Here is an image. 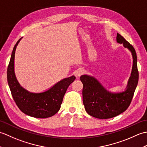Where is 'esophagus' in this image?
I'll return each mask as SVG.
<instances>
[{"mask_svg": "<svg viewBox=\"0 0 147 147\" xmlns=\"http://www.w3.org/2000/svg\"><path fill=\"white\" fill-rule=\"evenodd\" d=\"M84 73H85V71H84V70L82 69H78L76 71V75L78 76H82Z\"/></svg>", "mask_w": 147, "mask_h": 147, "instance_id": "34e87169", "label": "esophagus"}]
</instances>
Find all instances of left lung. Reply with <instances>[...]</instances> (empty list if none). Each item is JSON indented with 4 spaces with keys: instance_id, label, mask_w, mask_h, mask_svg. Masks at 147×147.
<instances>
[{
    "instance_id": "left-lung-1",
    "label": "left lung",
    "mask_w": 147,
    "mask_h": 147,
    "mask_svg": "<svg viewBox=\"0 0 147 147\" xmlns=\"http://www.w3.org/2000/svg\"><path fill=\"white\" fill-rule=\"evenodd\" d=\"M117 42L123 43L124 47L131 52L133 67L131 76L127 90L119 93L107 92L94 78L83 75L80 80L83 85V104L87 113L92 116L105 119L117 116L128 108L138 85L139 73L137 67V56L135 49L120 34H117Z\"/></svg>"
}]
</instances>
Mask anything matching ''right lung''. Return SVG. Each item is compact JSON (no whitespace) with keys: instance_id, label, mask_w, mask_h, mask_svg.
<instances>
[{"instance_id":"add662e5","label":"right lung","mask_w":147,"mask_h":147,"mask_svg":"<svg viewBox=\"0 0 147 147\" xmlns=\"http://www.w3.org/2000/svg\"><path fill=\"white\" fill-rule=\"evenodd\" d=\"M21 38L14 47L7 67V82L11 94L18 108L26 115L36 118H47L59 111L66 90L76 77L65 78L47 92L40 93H30L22 88L16 78L14 71V54Z\"/></svg>"}]
</instances>
